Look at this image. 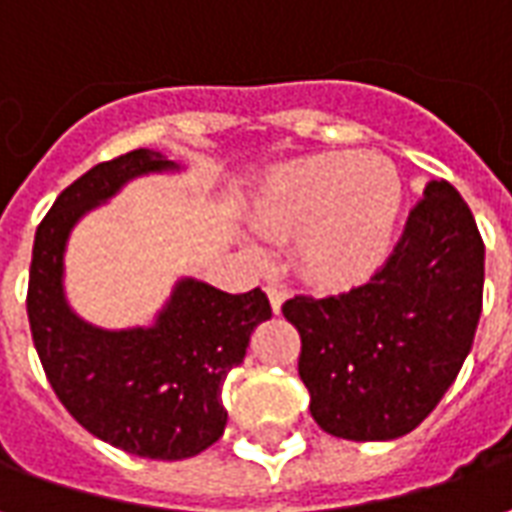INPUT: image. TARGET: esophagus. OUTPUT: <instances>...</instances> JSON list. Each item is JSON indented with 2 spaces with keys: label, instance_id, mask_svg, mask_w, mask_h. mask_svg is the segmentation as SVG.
I'll list each match as a JSON object with an SVG mask.
<instances>
[{
  "label": "esophagus",
  "instance_id": "obj_1",
  "mask_svg": "<svg viewBox=\"0 0 512 512\" xmlns=\"http://www.w3.org/2000/svg\"><path fill=\"white\" fill-rule=\"evenodd\" d=\"M268 293V301H271V310L279 312L282 310V304H285V299H288V290L282 288V285H277V282H271L266 288Z\"/></svg>",
  "mask_w": 512,
  "mask_h": 512
}]
</instances>
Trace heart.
<instances>
[{
    "label": "heart",
    "instance_id": "heart-1",
    "mask_svg": "<svg viewBox=\"0 0 512 512\" xmlns=\"http://www.w3.org/2000/svg\"><path fill=\"white\" fill-rule=\"evenodd\" d=\"M403 211V180L389 158L329 150L282 164L255 200L260 235H299L296 263L321 285L362 282L392 252Z\"/></svg>",
    "mask_w": 512,
    "mask_h": 512
}]
</instances>
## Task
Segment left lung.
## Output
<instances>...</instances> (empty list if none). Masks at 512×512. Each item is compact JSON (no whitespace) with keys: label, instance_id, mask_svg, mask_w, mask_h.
<instances>
[{"label":"left lung","instance_id":"8db88e82","mask_svg":"<svg viewBox=\"0 0 512 512\" xmlns=\"http://www.w3.org/2000/svg\"><path fill=\"white\" fill-rule=\"evenodd\" d=\"M483 282L485 246L469 205L447 180H430L365 285L282 304L301 334L312 419L351 441L411 433L472 351Z\"/></svg>","mask_w":512,"mask_h":512}]
</instances>
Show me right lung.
I'll use <instances>...</instances> for the list:
<instances>
[{
	"label": "right lung",
	"mask_w": 512,
	"mask_h": 512,
	"mask_svg": "<svg viewBox=\"0 0 512 512\" xmlns=\"http://www.w3.org/2000/svg\"><path fill=\"white\" fill-rule=\"evenodd\" d=\"M158 172H180V164L139 147L62 191L35 233L27 315L51 389L82 428L139 458L180 461L222 439L224 378L244 362L271 304L260 288L224 293L180 277L150 326L101 329L73 310L65 296L73 227L128 180Z\"/></svg>",
	"instance_id": "obj_1"
}]
</instances>
